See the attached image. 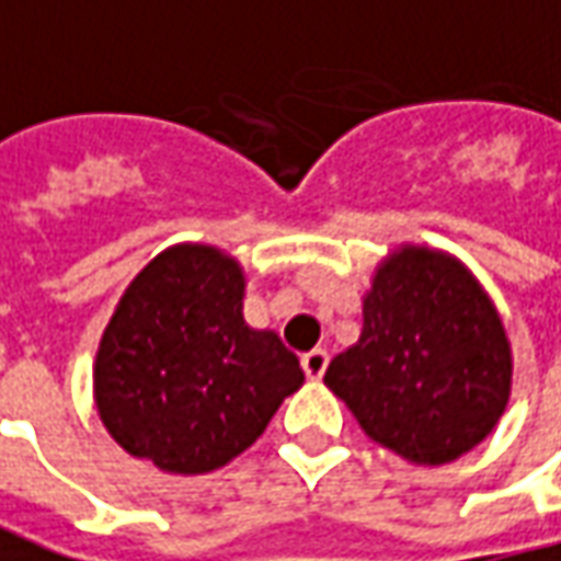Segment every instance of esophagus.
I'll list each match as a JSON object with an SVG mask.
<instances>
[{
    "label": "esophagus",
    "instance_id": "esophagus-1",
    "mask_svg": "<svg viewBox=\"0 0 561 561\" xmlns=\"http://www.w3.org/2000/svg\"><path fill=\"white\" fill-rule=\"evenodd\" d=\"M300 366H304V376L310 378V381H319V378L325 376V366H329V354L325 351H310V354H304L300 357Z\"/></svg>",
    "mask_w": 561,
    "mask_h": 561
}]
</instances>
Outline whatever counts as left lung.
I'll return each instance as SVG.
<instances>
[{
  "mask_svg": "<svg viewBox=\"0 0 561 561\" xmlns=\"http://www.w3.org/2000/svg\"><path fill=\"white\" fill-rule=\"evenodd\" d=\"M325 385L381 447L440 466L481 444L506 410V329L462 263L403 248L378 266L359 341L329 363Z\"/></svg>",
  "mask_w": 561,
  "mask_h": 561,
  "instance_id": "left-lung-1",
  "label": "left lung"
}]
</instances>
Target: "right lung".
<instances>
[{
  "instance_id": "add662e5",
  "label": "right lung",
  "mask_w": 561,
  "mask_h": 561,
  "mask_svg": "<svg viewBox=\"0 0 561 561\" xmlns=\"http://www.w3.org/2000/svg\"><path fill=\"white\" fill-rule=\"evenodd\" d=\"M242 298V266L207 244L167 248L129 282L95 357L99 415L126 454L214 472L304 385L279 335L244 322Z\"/></svg>"
}]
</instances>
